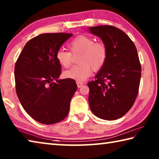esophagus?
<instances>
[{
    "mask_svg": "<svg viewBox=\"0 0 159 159\" xmlns=\"http://www.w3.org/2000/svg\"><path fill=\"white\" fill-rule=\"evenodd\" d=\"M76 83H77V86H78V88H80V87H81V86L83 85V83L82 82H79V81H77V82H76Z\"/></svg>",
    "mask_w": 159,
    "mask_h": 159,
    "instance_id": "1",
    "label": "esophagus"
}]
</instances>
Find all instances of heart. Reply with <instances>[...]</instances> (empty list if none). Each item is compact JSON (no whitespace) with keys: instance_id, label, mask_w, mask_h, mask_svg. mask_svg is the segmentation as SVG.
<instances>
[{"instance_id":"1","label":"heart","mask_w":159,"mask_h":159,"mask_svg":"<svg viewBox=\"0 0 159 159\" xmlns=\"http://www.w3.org/2000/svg\"><path fill=\"white\" fill-rule=\"evenodd\" d=\"M70 52L59 50L56 54L57 60L61 66H71L73 56L78 57V66L64 72V76L76 81H84L92 74V69L98 71L105 64L108 57V49L103 42H95L92 37L80 35L68 44Z\"/></svg>"}]
</instances>
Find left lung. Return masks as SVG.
<instances>
[{"instance_id": "obj_1", "label": "left lung", "mask_w": 159, "mask_h": 159, "mask_svg": "<svg viewBox=\"0 0 159 159\" xmlns=\"http://www.w3.org/2000/svg\"><path fill=\"white\" fill-rule=\"evenodd\" d=\"M89 30L108 49L105 64L95 80L88 83L90 108L102 119L116 120L131 109L138 96L142 71L138 50L128 35L114 26H92Z\"/></svg>"}]
</instances>
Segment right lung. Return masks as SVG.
<instances>
[{
  "instance_id": "1",
  "label": "right lung",
  "mask_w": 159,
  "mask_h": 159,
  "mask_svg": "<svg viewBox=\"0 0 159 159\" xmlns=\"http://www.w3.org/2000/svg\"><path fill=\"white\" fill-rule=\"evenodd\" d=\"M72 36L64 33L39 35L26 43L16 61L15 88L19 100L26 113L43 124L64 119L77 90L74 79L58 80L61 69L56 58L60 47Z\"/></svg>"
}]
</instances>
